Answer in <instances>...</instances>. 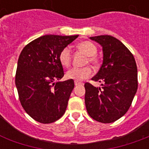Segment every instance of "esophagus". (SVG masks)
<instances>
[{
    "label": "esophagus",
    "instance_id": "esophagus-1",
    "mask_svg": "<svg viewBox=\"0 0 149 149\" xmlns=\"http://www.w3.org/2000/svg\"><path fill=\"white\" fill-rule=\"evenodd\" d=\"M75 86H79V85H82V83H80V82H77V81H75Z\"/></svg>",
    "mask_w": 149,
    "mask_h": 149
}]
</instances>
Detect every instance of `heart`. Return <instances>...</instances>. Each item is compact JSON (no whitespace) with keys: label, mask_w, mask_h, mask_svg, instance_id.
<instances>
[{"label":"heart","mask_w":149,"mask_h":149,"mask_svg":"<svg viewBox=\"0 0 149 149\" xmlns=\"http://www.w3.org/2000/svg\"><path fill=\"white\" fill-rule=\"evenodd\" d=\"M77 47L86 56H88L87 62L93 65H96L97 63V59L95 57L97 52V49L93 42H91L90 41H84V42L79 43L77 45ZM71 57H72L71 49L70 46H66V47L63 48L59 52L58 60L63 66L68 67V66H70V63H71ZM91 75H92V70L90 67H74L68 70L65 74V77L69 79L79 82L87 79Z\"/></svg>","instance_id":"obj_1"}]
</instances>
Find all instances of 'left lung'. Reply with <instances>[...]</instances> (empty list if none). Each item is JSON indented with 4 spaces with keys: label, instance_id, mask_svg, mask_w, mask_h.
I'll list each match as a JSON object with an SVG mask.
<instances>
[{
    "label": "left lung",
    "instance_id": "left-lung-1",
    "mask_svg": "<svg viewBox=\"0 0 149 149\" xmlns=\"http://www.w3.org/2000/svg\"><path fill=\"white\" fill-rule=\"evenodd\" d=\"M103 49V63L92 78L102 87L84 84L85 104L89 115L101 123H112L126 113L138 89V70L132 52L111 36L90 38Z\"/></svg>",
    "mask_w": 149,
    "mask_h": 149
}]
</instances>
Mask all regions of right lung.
<instances>
[{
  "label": "right lung",
  "instance_id": "add662e5",
  "mask_svg": "<svg viewBox=\"0 0 149 149\" xmlns=\"http://www.w3.org/2000/svg\"><path fill=\"white\" fill-rule=\"evenodd\" d=\"M78 36H41L20 54L15 85L22 107L38 122H55L65 113L74 81L55 82L64 76L58 55Z\"/></svg>",
  "mask_w": 149,
  "mask_h": 149
}]
</instances>
